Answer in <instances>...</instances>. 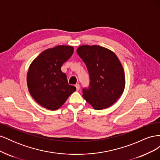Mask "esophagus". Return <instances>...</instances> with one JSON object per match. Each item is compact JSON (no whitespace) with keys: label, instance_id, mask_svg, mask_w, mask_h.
I'll list each match as a JSON object with an SVG mask.
<instances>
[{"label":"esophagus","instance_id":"obj_1","mask_svg":"<svg viewBox=\"0 0 160 160\" xmlns=\"http://www.w3.org/2000/svg\"><path fill=\"white\" fill-rule=\"evenodd\" d=\"M75 88H76L77 91H79L80 89V85L79 83L78 84H76L75 85Z\"/></svg>","mask_w":160,"mask_h":160}]
</instances>
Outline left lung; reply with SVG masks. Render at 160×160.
I'll use <instances>...</instances> for the list:
<instances>
[{
  "instance_id": "8db88e82",
  "label": "left lung",
  "mask_w": 160,
  "mask_h": 160,
  "mask_svg": "<svg viewBox=\"0 0 160 160\" xmlns=\"http://www.w3.org/2000/svg\"><path fill=\"white\" fill-rule=\"evenodd\" d=\"M88 69L89 85L83 88V98L94 109L101 110L113 104L123 93L125 75L114 52L98 45H82L77 49Z\"/></svg>"
}]
</instances>
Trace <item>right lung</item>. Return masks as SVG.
Here are the masks:
<instances>
[{
	"label": "right lung",
	"instance_id": "add662e5",
	"mask_svg": "<svg viewBox=\"0 0 160 160\" xmlns=\"http://www.w3.org/2000/svg\"><path fill=\"white\" fill-rule=\"evenodd\" d=\"M73 53L71 46L59 45L42 52L30 65L27 85L31 95L43 108L56 110L75 91L69 85L61 66Z\"/></svg>",
	"mask_w": 160,
	"mask_h": 160
}]
</instances>
